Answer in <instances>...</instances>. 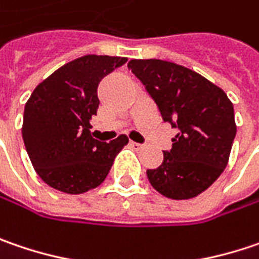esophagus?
Segmentation results:
<instances>
[{
  "label": "esophagus",
  "mask_w": 259,
  "mask_h": 259,
  "mask_svg": "<svg viewBox=\"0 0 259 259\" xmlns=\"http://www.w3.org/2000/svg\"><path fill=\"white\" fill-rule=\"evenodd\" d=\"M131 147H134L136 150L143 149V144H138V143H134V141H131Z\"/></svg>",
  "instance_id": "obj_1"
}]
</instances>
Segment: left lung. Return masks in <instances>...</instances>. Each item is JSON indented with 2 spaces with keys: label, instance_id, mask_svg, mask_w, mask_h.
Instances as JSON below:
<instances>
[{
  "label": "left lung",
  "instance_id": "obj_1",
  "mask_svg": "<svg viewBox=\"0 0 259 259\" xmlns=\"http://www.w3.org/2000/svg\"><path fill=\"white\" fill-rule=\"evenodd\" d=\"M128 70L146 85L162 119L178 128L170 151L149 169L151 187L172 200H189L222 175L236 136L227 95L198 72L162 59H131Z\"/></svg>",
  "mask_w": 259,
  "mask_h": 259
}]
</instances>
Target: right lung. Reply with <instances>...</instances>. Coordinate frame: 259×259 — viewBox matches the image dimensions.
Segmentation results:
<instances>
[{
    "instance_id": "obj_1",
    "label": "right lung",
    "mask_w": 259,
    "mask_h": 259,
    "mask_svg": "<svg viewBox=\"0 0 259 259\" xmlns=\"http://www.w3.org/2000/svg\"><path fill=\"white\" fill-rule=\"evenodd\" d=\"M126 61L109 55L74 59L37 84L26 102L23 141L36 174L51 188L77 195L99 187L128 144L126 136L102 143L90 133L100 103L97 85Z\"/></svg>"
}]
</instances>
